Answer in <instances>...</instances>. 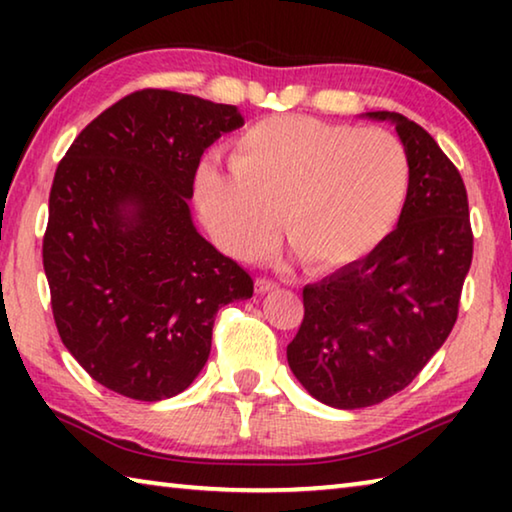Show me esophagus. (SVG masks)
I'll use <instances>...</instances> for the list:
<instances>
[{"mask_svg":"<svg viewBox=\"0 0 512 512\" xmlns=\"http://www.w3.org/2000/svg\"><path fill=\"white\" fill-rule=\"evenodd\" d=\"M255 289H257V293H268V291L277 289V282L275 280H268V277H257Z\"/></svg>","mask_w":512,"mask_h":512,"instance_id":"obj_1","label":"esophagus"}]
</instances>
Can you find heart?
<instances>
[{"label":"heart","instance_id":"1","mask_svg":"<svg viewBox=\"0 0 512 512\" xmlns=\"http://www.w3.org/2000/svg\"><path fill=\"white\" fill-rule=\"evenodd\" d=\"M230 169L196 173L203 221L225 253L259 259L287 230L309 271L350 266L381 244L402 212L409 155L386 128L307 115L264 117L230 146Z\"/></svg>","mask_w":512,"mask_h":512}]
</instances>
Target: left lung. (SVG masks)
Returning <instances> with one entry per match:
<instances>
[{"label":"left lung","instance_id":"left-lung-1","mask_svg":"<svg viewBox=\"0 0 512 512\" xmlns=\"http://www.w3.org/2000/svg\"><path fill=\"white\" fill-rule=\"evenodd\" d=\"M409 189L397 228L368 257L302 289V318L287 359L309 395L363 409L400 393L452 332L474 235L461 173L436 140L397 112Z\"/></svg>","mask_w":512,"mask_h":512}]
</instances>
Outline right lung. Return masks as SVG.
<instances>
[{
  "label": "right lung",
  "instance_id": "right-lung-1",
  "mask_svg": "<svg viewBox=\"0 0 512 512\" xmlns=\"http://www.w3.org/2000/svg\"><path fill=\"white\" fill-rule=\"evenodd\" d=\"M244 126L235 106L137 90L83 128L58 162L42 264L60 339L88 375L131 400L192 384L214 316L253 277L198 235L187 198L203 151Z\"/></svg>",
  "mask_w": 512,
  "mask_h": 512
}]
</instances>
